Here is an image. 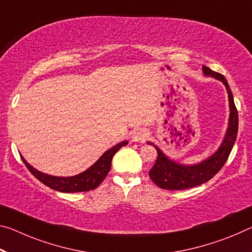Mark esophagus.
I'll list each match as a JSON object with an SVG mask.
<instances>
[{"label": "esophagus", "mask_w": 252, "mask_h": 252, "mask_svg": "<svg viewBox=\"0 0 252 252\" xmlns=\"http://www.w3.org/2000/svg\"><path fill=\"white\" fill-rule=\"evenodd\" d=\"M148 137H149V131L147 129H137L133 131L131 139L134 142H143L146 139H148Z\"/></svg>", "instance_id": "esophagus-1"}]
</instances>
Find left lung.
<instances>
[{
    "label": "left lung",
    "instance_id": "left-lung-1",
    "mask_svg": "<svg viewBox=\"0 0 252 252\" xmlns=\"http://www.w3.org/2000/svg\"><path fill=\"white\" fill-rule=\"evenodd\" d=\"M202 68L203 73L206 76H212V77L219 79V81H221L224 84L227 92V97H229L230 106L229 127H227L225 137L223 139L221 146L219 147L218 151H215L211 157L199 163H196V165H181V163L169 159L154 143L148 142L150 145L155 146L156 150L158 153L157 160H156L153 168L149 171V177L156 185L162 189H187L209 182L224 166L227 158H229L231 150H232L234 146L235 139H237L239 123L238 110L234 105L233 95L230 90L229 84H227L225 77L222 74L213 71L206 66H203Z\"/></svg>",
    "mask_w": 252,
    "mask_h": 252
}]
</instances>
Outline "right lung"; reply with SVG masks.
Segmentation results:
<instances>
[{
	"label": "right lung",
	"mask_w": 252,
	"mask_h": 252,
	"mask_svg": "<svg viewBox=\"0 0 252 252\" xmlns=\"http://www.w3.org/2000/svg\"><path fill=\"white\" fill-rule=\"evenodd\" d=\"M126 145L127 141L118 143V145L112 147L111 149L105 151L99 157L98 160L93 166H91L89 169L70 177H56L51 176V175L43 174L41 171L33 168L30 163H28L22 156L21 159L30 173L42 184H45L46 186L55 190L63 191V193H77V191H87L98 187L99 184L104 181L106 175L109 174L113 156L119 149H121L123 146Z\"/></svg>",
	"instance_id": "1"
}]
</instances>
